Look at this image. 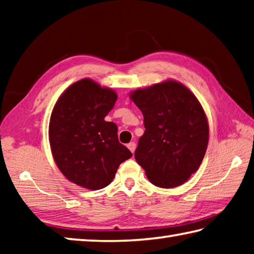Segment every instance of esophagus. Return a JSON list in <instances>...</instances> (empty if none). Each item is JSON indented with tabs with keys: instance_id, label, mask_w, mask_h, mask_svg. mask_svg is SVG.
Masks as SVG:
<instances>
[{
	"instance_id": "esophagus-1",
	"label": "esophagus",
	"mask_w": 254,
	"mask_h": 254,
	"mask_svg": "<svg viewBox=\"0 0 254 254\" xmlns=\"http://www.w3.org/2000/svg\"><path fill=\"white\" fill-rule=\"evenodd\" d=\"M135 147H136V144H135L134 142H130V143L127 144V148H128V150H130V151H131L132 153H134Z\"/></svg>"
}]
</instances>
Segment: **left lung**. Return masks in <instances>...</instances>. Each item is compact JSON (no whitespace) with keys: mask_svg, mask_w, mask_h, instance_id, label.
I'll return each mask as SVG.
<instances>
[{"mask_svg":"<svg viewBox=\"0 0 254 254\" xmlns=\"http://www.w3.org/2000/svg\"><path fill=\"white\" fill-rule=\"evenodd\" d=\"M143 114L145 131L134 157L154 186L186 183L203 161L208 122L199 101L186 86L168 79L130 94Z\"/></svg>","mask_w":254,"mask_h":254,"instance_id":"left-lung-1","label":"left lung"}]
</instances>
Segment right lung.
<instances>
[{
	"mask_svg": "<svg viewBox=\"0 0 254 254\" xmlns=\"http://www.w3.org/2000/svg\"><path fill=\"white\" fill-rule=\"evenodd\" d=\"M118 95L84 78L70 85L54 106L49 122L53 157L65 177L97 190L110 185L123 161L132 157L119 142L118 127L106 122Z\"/></svg>",
	"mask_w": 254,
	"mask_h": 254,
	"instance_id": "add662e5",
	"label": "right lung"
}]
</instances>
